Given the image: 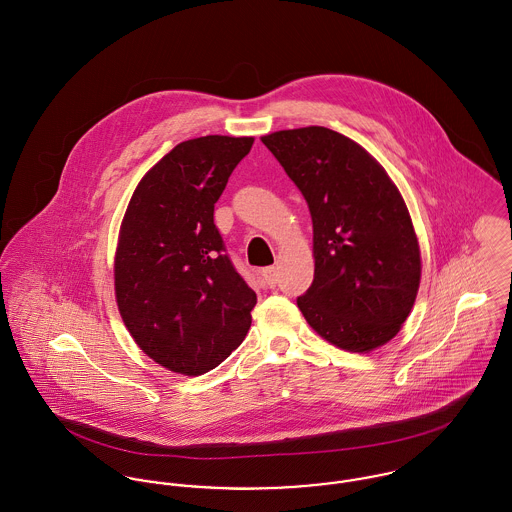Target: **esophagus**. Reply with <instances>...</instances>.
<instances>
[{
	"instance_id": "esophagus-1",
	"label": "esophagus",
	"mask_w": 512,
	"mask_h": 512,
	"mask_svg": "<svg viewBox=\"0 0 512 512\" xmlns=\"http://www.w3.org/2000/svg\"><path fill=\"white\" fill-rule=\"evenodd\" d=\"M262 276H264V282H266L268 288H276L278 282H280V274H278V270H276L274 266H272V268H266V270L262 272Z\"/></svg>"
}]
</instances>
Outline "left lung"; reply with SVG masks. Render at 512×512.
<instances>
[{"mask_svg":"<svg viewBox=\"0 0 512 512\" xmlns=\"http://www.w3.org/2000/svg\"><path fill=\"white\" fill-rule=\"evenodd\" d=\"M307 201L315 276L297 297L307 323L351 353L388 343L420 288V246L410 213L380 163L321 126L262 138Z\"/></svg>","mask_w":512,"mask_h":512,"instance_id":"1","label":"left lung"}]
</instances>
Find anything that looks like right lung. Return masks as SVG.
Instances as JSON below:
<instances>
[{
	"mask_svg": "<svg viewBox=\"0 0 512 512\" xmlns=\"http://www.w3.org/2000/svg\"><path fill=\"white\" fill-rule=\"evenodd\" d=\"M254 138L205 136L163 155L136 187L114 260L120 315L157 365L197 376L246 337L256 293L236 272L215 203Z\"/></svg>",
	"mask_w": 512,
	"mask_h": 512,
	"instance_id": "right-lung-1",
	"label": "right lung"
}]
</instances>
